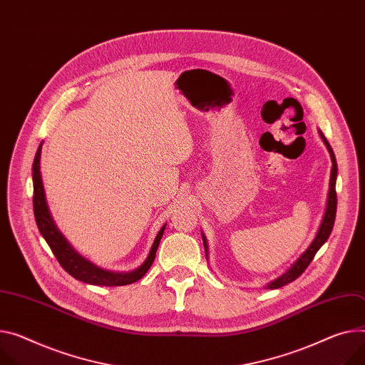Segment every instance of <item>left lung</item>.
I'll list each match as a JSON object with an SVG mask.
<instances>
[{
  "instance_id": "obj_1",
  "label": "left lung",
  "mask_w": 365,
  "mask_h": 365,
  "mask_svg": "<svg viewBox=\"0 0 365 365\" xmlns=\"http://www.w3.org/2000/svg\"><path fill=\"white\" fill-rule=\"evenodd\" d=\"M320 135L323 138V142L330 153V158H331V173H330V185H329V195H327V206H326V212H324V216H323V220H322V225L317 231V235L314 238V241L312 242V245L308 247L305 250V253L292 264V267L285 272L282 276H279L277 279H274L273 282H270L267 285L269 289H277V288H282L291 282H294V280L302 274V272L308 267V264H310L316 256L317 251L320 250V247L327 241L331 230H333V223H334V217H336V206H338V199H336V175H338V165H336V158H334V153L329 145V142L326 140L324 134L320 131ZM203 244H205V250L207 253V244H206V240H205V235H203Z\"/></svg>"
}]
</instances>
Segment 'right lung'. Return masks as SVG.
I'll use <instances>...</instances> for the list:
<instances>
[{"mask_svg": "<svg viewBox=\"0 0 365 365\" xmlns=\"http://www.w3.org/2000/svg\"><path fill=\"white\" fill-rule=\"evenodd\" d=\"M41 146L38 148V152L35 155L34 166H32V175H34V212H35V220L36 225L48 242L49 248L52 250L53 256L57 257L58 263L61 267L71 274L74 279L81 280V282H86L91 285H101V287H124L137 282L138 279H142L146 272L150 269L155 256H156V250L159 247L160 238L165 231V225L160 228L158 232L153 245L150 248V253L146 259V262L140 266L138 269L127 273H118V272H109L103 270L89 260L83 259L78 253H76L74 248L66 241V238L61 235V232L55 227V223L49 215L46 200H45V192H43V185L41 180V173H39V160H41Z\"/></svg>", "mask_w": 365, "mask_h": 365, "instance_id": "right-lung-1", "label": "right lung"}]
</instances>
